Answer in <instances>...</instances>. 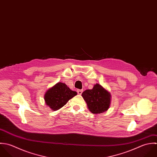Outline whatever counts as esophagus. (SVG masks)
<instances>
[{"instance_id":"obj_1","label":"esophagus","mask_w":157,"mask_h":157,"mask_svg":"<svg viewBox=\"0 0 157 157\" xmlns=\"http://www.w3.org/2000/svg\"><path fill=\"white\" fill-rule=\"evenodd\" d=\"M77 91L78 94L81 95L82 94V93H83V90H78Z\"/></svg>"}]
</instances>
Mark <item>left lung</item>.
I'll list each match as a JSON object with an SVG mask.
<instances>
[{"instance_id": "8db88e82", "label": "left lung", "mask_w": 157, "mask_h": 157, "mask_svg": "<svg viewBox=\"0 0 157 157\" xmlns=\"http://www.w3.org/2000/svg\"><path fill=\"white\" fill-rule=\"evenodd\" d=\"M82 96L90 111L94 114L102 113L109 108L111 94L98 83L94 85L92 90L83 91Z\"/></svg>"}]
</instances>
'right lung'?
<instances>
[{"instance_id":"right-lung-1","label":"right lung","mask_w":157,"mask_h":157,"mask_svg":"<svg viewBox=\"0 0 157 157\" xmlns=\"http://www.w3.org/2000/svg\"><path fill=\"white\" fill-rule=\"evenodd\" d=\"M77 94L76 91H72L67 86L62 82L57 83L48 90L44 95L46 104L53 111L59 109Z\"/></svg>"}]
</instances>
